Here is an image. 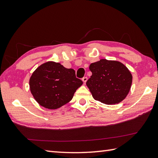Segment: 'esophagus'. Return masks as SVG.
<instances>
[{"instance_id": "1", "label": "esophagus", "mask_w": 158, "mask_h": 158, "mask_svg": "<svg viewBox=\"0 0 158 158\" xmlns=\"http://www.w3.org/2000/svg\"><path fill=\"white\" fill-rule=\"evenodd\" d=\"M82 81H83V83H86V81H88V77H83V79H82Z\"/></svg>"}]
</instances>
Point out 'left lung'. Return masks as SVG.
Wrapping results in <instances>:
<instances>
[{"label": "left lung", "instance_id": "1", "mask_svg": "<svg viewBox=\"0 0 158 158\" xmlns=\"http://www.w3.org/2000/svg\"><path fill=\"white\" fill-rule=\"evenodd\" d=\"M92 76L87 81L93 98L106 105H115L126 98L131 88L132 75L119 61L101 59L92 63Z\"/></svg>", "mask_w": 158, "mask_h": 158}]
</instances>
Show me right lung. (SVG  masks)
Listing matches in <instances>:
<instances>
[{
    "label": "right lung",
    "instance_id": "1",
    "mask_svg": "<svg viewBox=\"0 0 158 158\" xmlns=\"http://www.w3.org/2000/svg\"><path fill=\"white\" fill-rule=\"evenodd\" d=\"M82 84L73 69L53 61L39 66L29 81L30 89L36 101L48 109H57L70 102Z\"/></svg>",
    "mask_w": 158,
    "mask_h": 158
}]
</instances>
